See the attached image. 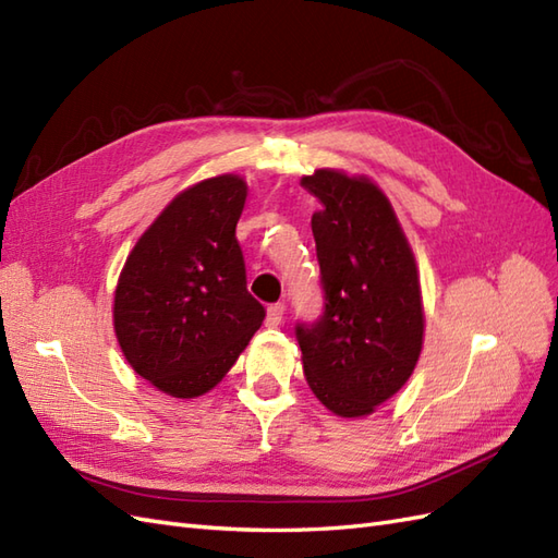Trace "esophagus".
Listing matches in <instances>:
<instances>
[{
    "label": "esophagus",
    "instance_id": "esophagus-1",
    "mask_svg": "<svg viewBox=\"0 0 558 558\" xmlns=\"http://www.w3.org/2000/svg\"><path fill=\"white\" fill-rule=\"evenodd\" d=\"M282 318H284V306L282 304H274V306L266 308V325L268 327L282 325Z\"/></svg>",
    "mask_w": 558,
    "mask_h": 558
}]
</instances>
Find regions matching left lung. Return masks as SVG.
Returning <instances> with one entry per match:
<instances>
[{
	"label": "left lung",
	"mask_w": 558,
	"mask_h": 558,
	"mask_svg": "<svg viewBox=\"0 0 558 558\" xmlns=\"http://www.w3.org/2000/svg\"><path fill=\"white\" fill-rule=\"evenodd\" d=\"M320 199L311 228L325 313L296 327L304 377L337 417L373 415L405 387L424 347L415 254L379 185L323 167L299 181Z\"/></svg>",
	"instance_id": "8db88e82"
}]
</instances>
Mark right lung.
Returning <instances> with one entry per match:
<instances>
[{
	"mask_svg": "<svg viewBox=\"0 0 558 558\" xmlns=\"http://www.w3.org/2000/svg\"><path fill=\"white\" fill-rule=\"evenodd\" d=\"M247 181L219 174L171 197L126 256L112 327L126 363L157 391H211L264 323L247 292L235 226Z\"/></svg>",
	"mask_w": 558,
	"mask_h": 558,
	"instance_id": "add662e5",
	"label": "right lung"
}]
</instances>
